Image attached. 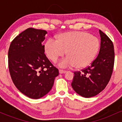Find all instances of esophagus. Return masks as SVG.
<instances>
[{"instance_id": "1", "label": "esophagus", "mask_w": 122, "mask_h": 122, "mask_svg": "<svg viewBox=\"0 0 122 122\" xmlns=\"http://www.w3.org/2000/svg\"><path fill=\"white\" fill-rule=\"evenodd\" d=\"M59 73H60V74L65 73H66V71H64V70H61V69H60V70H59Z\"/></svg>"}]
</instances>
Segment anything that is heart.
Instances as JSON below:
<instances>
[{
	"label": "heart",
	"instance_id": "1",
	"mask_svg": "<svg viewBox=\"0 0 122 122\" xmlns=\"http://www.w3.org/2000/svg\"><path fill=\"white\" fill-rule=\"evenodd\" d=\"M99 46V41L95 36L84 31H73L61 34L58 40L50 38L46 42L45 51L53 62L66 53L68 57L60 61L58 66L63 68L76 66L81 69L92 62Z\"/></svg>",
	"mask_w": 122,
	"mask_h": 122
}]
</instances>
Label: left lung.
I'll return each instance as SVG.
<instances>
[{
	"label": "left lung",
	"mask_w": 122,
	"mask_h": 122,
	"mask_svg": "<svg viewBox=\"0 0 122 122\" xmlns=\"http://www.w3.org/2000/svg\"><path fill=\"white\" fill-rule=\"evenodd\" d=\"M101 42L97 58L90 66L81 71L75 72L72 86L77 94L91 97L101 92L111 79L114 65L115 53L112 42L99 30Z\"/></svg>",
	"instance_id": "8db88e82"
}]
</instances>
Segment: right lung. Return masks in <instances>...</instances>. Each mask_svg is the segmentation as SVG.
Returning <instances> with one entry per match:
<instances>
[{
    "mask_svg": "<svg viewBox=\"0 0 122 122\" xmlns=\"http://www.w3.org/2000/svg\"><path fill=\"white\" fill-rule=\"evenodd\" d=\"M47 31L28 28L11 43L8 68L18 90L31 99L43 97L51 90L59 74L45 54L42 42Z\"/></svg>",
    "mask_w": 122,
    "mask_h": 122,
    "instance_id": "obj_1",
    "label": "right lung"
}]
</instances>
